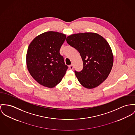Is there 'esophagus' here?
<instances>
[{"label": "esophagus", "instance_id": "obj_1", "mask_svg": "<svg viewBox=\"0 0 135 135\" xmlns=\"http://www.w3.org/2000/svg\"><path fill=\"white\" fill-rule=\"evenodd\" d=\"M73 65H70V66H69V69H73Z\"/></svg>", "mask_w": 135, "mask_h": 135}]
</instances>
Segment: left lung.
<instances>
[{
	"label": "left lung",
	"mask_w": 135,
	"mask_h": 135,
	"mask_svg": "<svg viewBox=\"0 0 135 135\" xmlns=\"http://www.w3.org/2000/svg\"><path fill=\"white\" fill-rule=\"evenodd\" d=\"M66 41L79 51L83 61L82 70L74 71L79 82L88 89L103 83L110 73L114 62L106 40L97 33L86 32L68 36Z\"/></svg>",
	"instance_id": "obj_1"
}]
</instances>
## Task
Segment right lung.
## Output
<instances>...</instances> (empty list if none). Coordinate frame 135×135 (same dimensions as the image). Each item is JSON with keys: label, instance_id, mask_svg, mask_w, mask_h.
Instances as JSON below:
<instances>
[{"label": "right lung", "instance_id": "obj_1", "mask_svg": "<svg viewBox=\"0 0 135 135\" xmlns=\"http://www.w3.org/2000/svg\"><path fill=\"white\" fill-rule=\"evenodd\" d=\"M66 36L48 31L36 36L30 44L26 56L28 70L40 84L53 88L62 81L68 66L60 53Z\"/></svg>", "mask_w": 135, "mask_h": 135}]
</instances>
